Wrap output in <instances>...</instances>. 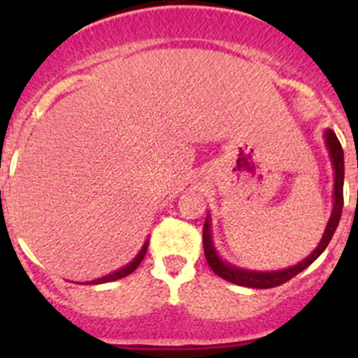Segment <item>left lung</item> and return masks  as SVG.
<instances>
[{"label": "left lung", "instance_id": "obj_1", "mask_svg": "<svg viewBox=\"0 0 358 358\" xmlns=\"http://www.w3.org/2000/svg\"><path fill=\"white\" fill-rule=\"evenodd\" d=\"M326 143L327 149H329L331 159H333L334 166V208L333 215H331L329 223L326 227V232H324L322 241L317 246L315 251L308 256L306 259H303L298 265L291 266V268L279 270V272H249V270L236 268V266L229 265V263H223L220 259V256L216 255L215 248L211 243V234H209V222L206 220L204 229H202V244H204V255L206 262L211 266L213 272L216 273L222 279L229 280V282L237 284V286L244 287H256V289H268V287H277L280 284L287 282L294 275H298L299 272L306 268V266L312 265L320 255H322L324 249L327 248V244L333 239L336 227H338L339 218H341L343 211V178H345V157H343V147L339 143L338 136L334 131L327 129L326 131Z\"/></svg>", "mask_w": 358, "mask_h": 358}]
</instances>
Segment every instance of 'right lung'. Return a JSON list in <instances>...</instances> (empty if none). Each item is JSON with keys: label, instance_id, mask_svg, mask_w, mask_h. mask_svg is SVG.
<instances>
[{"label": "right lung", "instance_id": "right-lung-1", "mask_svg": "<svg viewBox=\"0 0 358 358\" xmlns=\"http://www.w3.org/2000/svg\"><path fill=\"white\" fill-rule=\"evenodd\" d=\"M147 246H149V241H147L145 244H143V248H142V251L138 252V256H136L135 259H133L131 263H129V265H126L124 268H121V270H117V272H114V273H110V275H106V277H102V279H96V280H92V282L90 284H103V282H112V280H117V279H122V277H126V275H129V273L131 272H135L136 268H138V265L140 263H142V259H143V256H145V252H147Z\"/></svg>", "mask_w": 358, "mask_h": 358}]
</instances>
